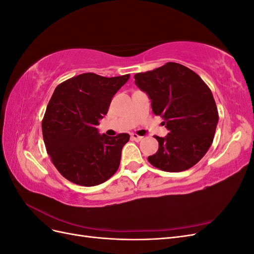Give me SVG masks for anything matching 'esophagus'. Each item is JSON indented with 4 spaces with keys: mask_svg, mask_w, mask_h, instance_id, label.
I'll list each match as a JSON object with an SVG mask.
<instances>
[{
    "mask_svg": "<svg viewBox=\"0 0 254 254\" xmlns=\"http://www.w3.org/2000/svg\"><path fill=\"white\" fill-rule=\"evenodd\" d=\"M131 139H132L133 141H135V142H140V141L143 140V136H141V135H139V134H136V133H132V134H131Z\"/></svg>",
    "mask_w": 254,
    "mask_h": 254,
    "instance_id": "obj_1",
    "label": "esophagus"
}]
</instances>
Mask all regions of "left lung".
Here are the masks:
<instances>
[{"label": "left lung", "instance_id": "obj_1", "mask_svg": "<svg viewBox=\"0 0 254 254\" xmlns=\"http://www.w3.org/2000/svg\"><path fill=\"white\" fill-rule=\"evenodd\" d=\"M135 84L151 99L153 114L164 120L165 137L155 135L159 149L149 163L161 171L179 173L200 161L213 143L218 111L210 88L190 68L167 63L134 75Z\"/></svg>", "mask_w": 254, "mask_h": 254}]
</instances>
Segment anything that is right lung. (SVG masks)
Here are the masks:
<instances>
[{
    "instance_id": "obj_1",
    "label": "right lung",
    "mask_w": 254,
    "mask_h": 254,
    "mask_svg": "<svg viewBox=\"0 0 254 254\" xmlns=\"http://www.w3.org/2000/svg\"><path fill=\"white\" fill-rule=\"evenodd\" d=\"M129 76L108 78L83 73L54 91L42 120V134L53 164L68 181L94 187L119 170L122 148L130 135H101L96 126Z\"/></svg>"
}]
</instances>
